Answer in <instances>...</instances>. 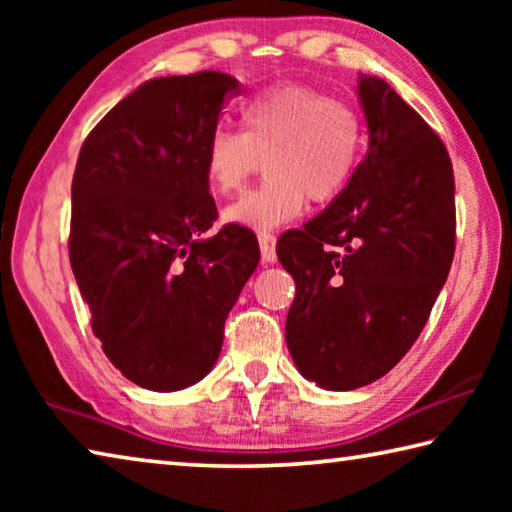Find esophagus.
<instances>
[{
  "mask_svg": "<svg viewBox=\"0 0 512 512\" xmlns=\"http://www.w3.org/2000/svg\"><path fill=\"white\" fill-rule=\"evenodd\" d=\"M259 250H262V264H273L277 255H275V235L273 232H259Z\"/></svg>",
  "mask_w": 512,
  "mask_h": 512,
  "instance_id": "1",
  "label": "esophagus"
}]
</instances>
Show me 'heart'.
I'll return each mask as SVG.
<instances>
[{"label": "heart", "instance_id": "b5f03b06", "mask_svg": "<svg viewBox=\"0 0 512 512\" xmlns=\"http://www.w3.org/2000/svg\"><path fill=\"white\" fill-rule=\"evenodd\" d=\"M241 133L216 128L203 149L214 194L239 192L262 169L264 183L223 210L230 223L271 230L302 214L311 198L332 203L357 171L366 128L352 103L302 83H282L241 101Z\"/></svg>", "mask_w": 512, "mask_h": 512}]
</instances>
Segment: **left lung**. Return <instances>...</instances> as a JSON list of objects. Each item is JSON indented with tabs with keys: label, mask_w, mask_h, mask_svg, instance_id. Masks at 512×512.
<instances>
[{
	"label": "left lung",
	"mask_w": 512,
	"mask_h": 512,
	"mask_svg": "<svg viewBox=\"0 0 512 512\" xmlns=\"http://www.w3.org/2000/svg\"><path fill=\"white\" fill-rule=\"evenodd\" d=\"M368 153L345 192L277 257L296 280L287 345L327 391L395 368L427 325L456 248L452 160L431 126L386 81L361 76Z\"/></svg>",
	"instance_id": "1"
}]
</instances>
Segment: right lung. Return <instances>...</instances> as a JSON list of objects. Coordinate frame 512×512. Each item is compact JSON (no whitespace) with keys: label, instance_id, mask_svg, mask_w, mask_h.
<instances>
[{"label":"right lung","instance_id":"add662e5","mask_svg":"<svg viewBox=\"0 0 512 512\" xmlns=\"http://www.w3.org/2000/svg\"><path fill=\"white\" fill-rule=\"evenodd\" d=\"M237 90L221 72L146 81L92 128L76 162V284L112 366L149 391H180L212 370L259 262L244 225L214 230L203 176L205 142Z\"/></svg>","mask_w":512,"mask_h":512}]
</instances>
